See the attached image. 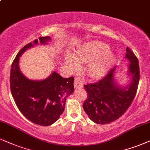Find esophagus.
<instances>
[{
  "label": "esophagus",
  "mask_w": 150,
  "mask_h": 150,
  "mask_svg": "<svg viewBox=\"0 0 150 150\" xmlns=\"http://www.w3.org/2000/svg\"><path fill=\"white\" fill-rule=\"evenodd\" d=\"M74 87L75 88H83V82H82V80L80 78H79V77H76V78H75V80H74Z\"/></svg>",
  "instance_id": "34e87169"
}]
</instances>
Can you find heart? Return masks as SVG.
Returning <instances> with one entry per match:
<instances>
[{"instance_id":"heart-1","label":"heart","mask_w":150,"mask_h":150,"mask_svg":"<svg viewBox=\"0 0 150 150\" xmlns=\"http://www.w3.org/2000/svg\"><path fill=\"white\" fill-rule=\"evenodd\" d=\"M110 47L100 42H91L83 44L74 55L67 54L64 57L65 64L70 69H76L79 65V60L88 62L87 71L92 78H98L106 73L110 64L113 62L115 56L109 53Z\"/></svg>"}]
</instances>
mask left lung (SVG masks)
Masks as SVG:
<instances>
[{
	"label": "left lung",
	"instance_id": "1",
	"mask_svg": "<svg viewBox=\"0 0 150 150\" xmlns=\"http://www.w3.org/2000/svg\"><path fill=\"white\" fill-rule=\"evenodd\" d=\"M126 53L125 57L129 62L128 75L132 78L128 86L122 87L116 82V66L98 82L84 86L88 98L83 107L94 122L104 125L117 120L127 111L136 96L140 80L138 60L128 47Z\"/></svg>",
	"mask_w": 150,
	"mask_h": 150
}]
</instances>
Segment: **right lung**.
Instances as JSON below:
<instances>
[{"instance_id":"1","label":"right lung","mask_w":150,"mask_h":150,"mask_svg":"<svg viewBox=\"0 0 150 150\" xmlns=\"http://www.w3.org/2000/svg\"><path fill=\"white\" fill-rule=\"evenodd\" d=\"M49 36L26 44L12 64L10 71V89L16 106L30 121L41 126H49L57 121L65 107L67 97L74 92L73 76L63 78L53 71L42 81L30 80L19 69L20 56L27 49L38 44H47Z\"/></svg>"}]
</instances>
